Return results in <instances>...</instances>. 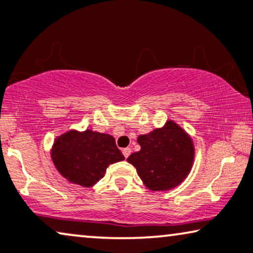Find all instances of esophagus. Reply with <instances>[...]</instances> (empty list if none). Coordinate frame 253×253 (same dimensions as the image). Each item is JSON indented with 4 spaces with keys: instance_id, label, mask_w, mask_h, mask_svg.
<instances>
[{
    "instance_id": "obj_1",
    "label": "esophagus",
    "mask_w": 253,
    "mask_h": 253,
    "mask_svg": "<svg viewBox=\"0 0 253 253\" xmlns=\"http://www.w3.org/2000/svg\"><path fill=\"white\" fill-rule=\"evenodd\" d=\"M130 153H132V149L128 148V147H127V148H124L123 149V154H124L125 158H128V156L130 155Z\"/></svg>"
}]
</instances>
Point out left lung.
Listing matches in <instances>:
<instances>
[{"mask_svg":"<svg viewBox=\"0 0 253 253\" xmlns=\"http://www.w3.org/2000/svg\"><path fill=\"white\" fill-rule=\"evenodd\" d=\"M136 141L141 148L127 161L135 167L146 189L168 191L188 177L195 161L194 140L174 120L141 134Z\"/></svg>","mask_w":253,"mask_h":253,"instance_id":"8db88e82","label":"left lung"}]
</instances>
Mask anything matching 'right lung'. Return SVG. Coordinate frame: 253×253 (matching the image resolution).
Returning a JSON list of instances; mask_svg holds the SVG:
<instances>
[{
	"label": "right lung",
	"instance_id": "1",
	"mask_svg": "<svg viewBox=\"0 0 253 253\" xmlns=\"http://www.w3.org/2000/svg\"><path fill=\"white\" fill-rule=\"evenodd\" d=\"M57 171L70 183L92 188L104 177L110 165L125 156L114 137L92 129H69L58 135L50 149Z\"/></svg>",
	"mask_w": 253,
	"mask_h": 253
}]
</instances>
